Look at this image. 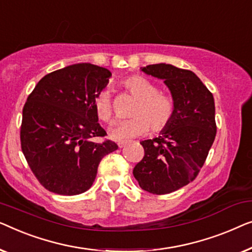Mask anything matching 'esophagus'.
<instances>
[{"label":"esophagus","mask_w":252,"mask_h":252,"mask_svg":"<svg viewBox=\"0 0 252 252\" xmlns=\"http://www.w3.org/2000/svg\"><path fill=\"white\" fill-rule=\"evenodd\" d=\"M126 143H119V147L120 148H123V147H126Z\"/></svg>","instance_id":"obj_1"}]
</instances>
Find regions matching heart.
<instances>
[{"mask_svg":"<svg viewBox=\"0 0 252 252\" xmlns=\"http://www.w3.org/2000/svg\"><path fill=\"white\" fill-rule=\"evenodd\" d=\"M122 87L137 99V104L131 113L133 119L116 121L109 127L112 139L126 143L146 134L150 127L153 132H160L171 122L175 113L173 99L169 94L158 92L153 82L143 76L133 75L123 81ZM94 107L101 121L108 122L111 120L112 106L108 91L97 94Z\"/></svg>","mask_w":252,"mask_h":252,"instance_id":"b5f03b06","label":"heart"}]
</instances>
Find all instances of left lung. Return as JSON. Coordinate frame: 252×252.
Masks as SVG:
<instances>
[{
  "label": "left lung",
  "instance_id": "left-lung-1",
  "mask_svg": "<svg viewBox=\"0 0 252 252\" xmlns=\"http://www.w3.org/2000/svg\"><path fill=\"white\" fill-rule=\"evenodd\" d=\"M163 82L175 102L171 122L160 136L141 141L145 155L133 168L144 190L168 194L195 179L216 137L214 95L192 70L170 63L140 67Z\"/></svg>",
  "mask_w": 252,
  "mask_h": 252
}]
</instances>
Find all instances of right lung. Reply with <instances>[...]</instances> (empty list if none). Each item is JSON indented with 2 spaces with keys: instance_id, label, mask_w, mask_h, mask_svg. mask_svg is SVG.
Returning a JSON list of instances; mask_svg holds the SVG:
<instances>
[{
  "instance_id": "right-lung-1",
  "label": "right lung",
  "mask_w": 252,
  "mask_h": 252,
  "mask_svg": "<svg viewBox=\"0 0 252 252\" xmlns=\"http://www.w3.org/2000/svg\"><path fill=\"white\" fill-rule=\"evenodd\" d=\"M112 73L89 63H74L38 81L23 109L21 150L42 185L60 195H77L94 184L101 158L119 148L94 143L106 131L94 102Z\"/></svg>"
}]
</instances>
